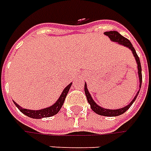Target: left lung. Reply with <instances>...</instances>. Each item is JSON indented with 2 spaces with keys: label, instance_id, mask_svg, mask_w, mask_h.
Returning <instances> with one entry per match:
<instances>
[{
  "label": "left lung",
  "instance_id": "1",
  "mask_svg": "<svg viewBox=\"0 0 151 151\" xmlns=\"http://www.w3.org/2000/svg\"><path fill=\"white\" fill-rule=\"evenodd\" d=\"M105 35L109 36V38L111 39L112 41H116V42H118L119 44L122 45H125L126 47H128L129 49H130L132 50V53L134 55V58H135V60L137 62V65H138V74H139V87H141V82H142V73H141V65H140V62H139V59L138 55L136 54V51L135 50L133 47L132 44L130 43V41L127 38H125L124 36L120 35V33L118 31H106L105 32ZM138 91V93H139ZM85 93H86V98H87V101L89 102V104L91 105V108L92 109V111L94 112H96L98 115H101V116H120V115H122L124 114L125 111H127L129 108H130L131 105L133 104V102L135 101L136 97L138 96V93L137 95L134 96V98L133 99V101L130 102V104L127 106H125L124 108H121V109H118V110H109V109H103L102 107L99 106L97 104H96V102L93 101V99L91 96L90 93L88 91L87 86H86V84H85Z\"/></svg>",
  "mask_w": 151,
  "mask_h": 151
}]
</instances>
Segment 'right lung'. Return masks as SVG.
Returning a JSON list of instances; mask_svg holds the SVG:
<instances>
[{
  "label": "right lung",
  "instance_id": "obj_1",
  "mask_svg": "<svg viewBox=\"0 0 151 151\" xmlns=\"http://www.w3.org/2000/svg\"><path fill=\"white\" fill-rule=\"evenodd\" d=\"M70 86H71V83L69 84L68 86L64 89L63 92L61 93L58 101L55 102L53 106L45 108V109H41L39 111H31V110H27V109L22 108L15 101H14V104L24 115L29 116L31 118H33V119H41V118H45V117H50V116L56 115L59 112L60 108L63 106L64 101L65 100V97L67 96V93H68Z\"/></svg>",
  "mask_w": 151,
  "mask_h": 151
}]
</instances>
